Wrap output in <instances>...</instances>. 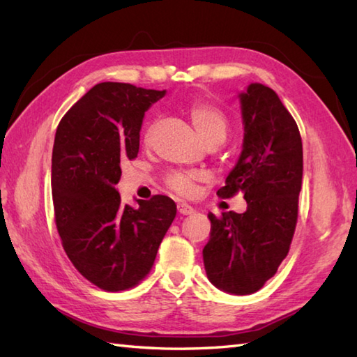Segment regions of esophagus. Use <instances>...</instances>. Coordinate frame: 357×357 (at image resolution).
I'll return each instance as SVG.
<instances>
[{
    "label": "esophagus",
    "instance_id": "1",
    "mask_svg": "<svg viewBox=\"0 0 357 357\" xmlns=\"http://www.w3.org/2000/svg\"><path fill=\"white\" fill-rule=\"evenodd\" d=\"M178 211L181 215H184V216H187V215H192L193 213V207L192 206H188V204H185V202H179L178 204Z\"/></svg>",
    "mask_w": 357,
    "mask_h": 357
}]
</instances>
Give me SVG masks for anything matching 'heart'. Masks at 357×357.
Masks as SVG:
<instances>
[{
  "label": "heart",
  "instance_id": "heart-1",
  "mask_svg": "<svg viewBox=\"0 0 357 357\" xmlns=\"http://www.w3.org/2000/svg\"><path fill=\"white\" fill-rule=\"evenodd\" d=\"M188 115H190L196 132L199 133L204 142L222 144L225 141L227 133H229V119H227L225 113L221 109H218L216 105L204 101H193L188 105ZM195 179V173L174 172L167 176V184L173 190L185 195L193 190Z\"/></svg>",
  "mask_w": 357,
  "mask_h": 357
}]
</instances>
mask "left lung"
Segmentation results:
<instances>
[{"instance_id":"8db88e82","label":"left lung","mask_w":357,"mask_h":357,"mask_svg":"<svg viewBox=\"0 0 357 357\" xmlns=\"http://www.w3.org/2000/svg\"><path fill=\"white\" fill-rule=\"evenodd\" d=\"M244 141L236 165L218 196L244 193V213H222L211 222L202 250L207 278L230 294H252L275 276L290 250L302 185L299 128L278 93L252 82L239 95Z\"/></svg>"}]
</instances>
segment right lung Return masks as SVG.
Wrapping results in <instances>:
<instances>
[{
    "label": "right lung",
    "instance_id": "right-lung-1",
    "mask_svg": "<svg viewBox=\"0 0 357 357\" xmlns=\"http://www.w3.org/2000/svg\"><path fill=\"white\" fill-rule=\"evenodd\" d=\"M165 90L100 82L63 116L52 153V198L63 247L82 276L105 291L149 275L176 204L156 195L121 202V161L139 151L142 119Z\"/></svg>",
    "mask_w": 357,
    "mask_h": 357
}]
</instances>
